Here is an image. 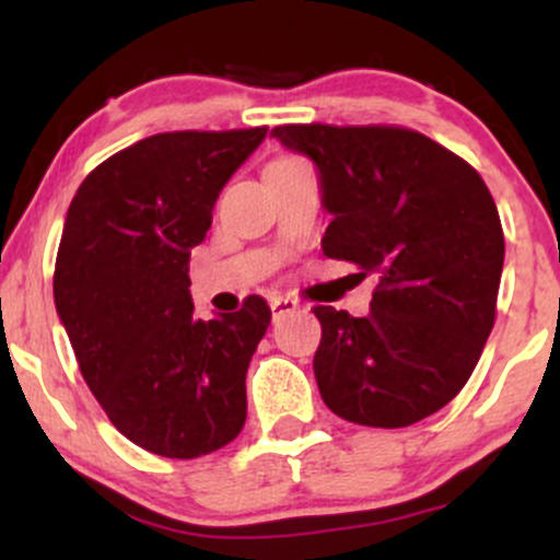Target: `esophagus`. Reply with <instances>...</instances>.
<instances>
[{
    "label": "esophagus",
    "instance_id": "1",
    "mask_svg": "<svg viewBox=\"0 0 560 560\" xmlns=\"http://www.w3.org/2000/svg\"><path fill=\"white\" fill-rule=\"evenodd\" d=\"M268 305H271L273 318H281V316H284V313L300 311V302L294 300V298H271V302H268Z\"/></svg>",
    "mask_w": 560,
    "mask_h": 560
}]
</instances>
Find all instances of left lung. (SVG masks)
I'll list each match as a JSON object with an SVG mask.
<instances>
[{"label":"left lung","instance_id":"8db88e82","mask_svg":"<svg viewBox=\"0 0 560 560\" xmlns=\"http://www.w3.org/2000/svg\"><path fill=\"white\" fill-rule=\"evenodd\" d=\"M273 137L318 165L326 258L378 276L365 318L313 307L320 397L361 427L436 413L477 369L498 311L505 240L490 189L413 128L287 124Z\"/></svg>","mask_w":560,"mask_h":560}]
</instances>
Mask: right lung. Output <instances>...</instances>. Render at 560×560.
I'll return each instance as SVG.
<instances>
[{
    "label": "right lung",
    "instance_id": "obj_1",
    "mask_svg": "<svg viewBox=\"0 0 560 560\" xmlns=\"http://www.w3.org/2000/svg\"><path fill=\"white\" fill-rule=\"evenodd\" d=\"M268 126L155 133L83 178L55 260V305L83 382L126 440L199 458L247 419L244 376L271 324L249 294L236 313L195 318L191 249L231 173Z\"/></svg>",
    "mask_w": 560,
    "mask_h": 560
}]
</instances>
